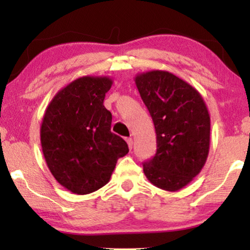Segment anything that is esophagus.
<instances>
[{
	"label": "esophagus",
	"mask_w": 250,
	"mask_h": 250,
	"mask_svg": "<svg viewBox=\"0 0 250 250\" xmlns=\"http://www.w3.org/2000/svg\"><path fill=\"white\" fill-rule=\"evenodd\" d=\"M126 142H127L128 148L132 149V146H133V140H132L131 138H128V139H126Z\"/></svg>",
	"instance_id": "1"
}]
</instances>
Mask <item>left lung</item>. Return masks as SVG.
<instances>
[{"mask_svg": "<svg viewBox=\"0 0 250 250\" xmlns=\"http://www.w3.org/2000/svg\"><path fill=\"white\" fill-rule=\"evenodd\" d=\"M134 81L157 135V152L143 163V172L159 189H182L200 173L209 152L206 104L196 88L168 71H146Z\"/></svg>", "mask_w": 250, "mask_h": 250, "instance_id": "obj_1", "label": "left lung"}]
</instances>
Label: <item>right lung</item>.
<instances>
[{"instance_id":"right-lung-1","label":"right lung","mask_w":250,"mask_h":250,"mask_svg":"<svg viewBox=\"0 0 250 250\" xmlns=\"http://www.w3.org/2000/svg\"><path fill=\"white\" fill-rule=\"evenodd\" d=\"M112 80L83 76L64 86L47 105L41 125L46 165L70 192L87 194L105 186L118 158L128 152L111 133V114L104 105Z\"/></svg>"}]
</instances>
